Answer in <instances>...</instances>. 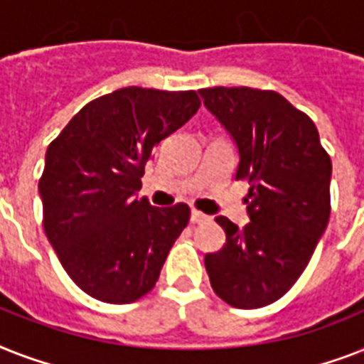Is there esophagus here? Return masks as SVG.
<instances>
[{"label":"esophagus","instance_id":"34e87169","mask_svg":"<svg viewBox=\"0 0 364 364\" xmlns=\"http://www.w3.org/2000/svg\"><path fill=\"white\" fill-rule=\"evenodd\" d=\"M205 221H210V217L204 215L202 211L193 210V213H191V223H194V225H200V223H205Z\"/></svg>","mask_w":364,"mask_h":364}]
</instances>
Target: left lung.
Masks as SVG:
<instances>
[{"instance_id":"1","label":"left lung","mask_w":364,"mask_h":364,"mask_svg":"<svg viewBox=\"0 0 364 364\" xmlns=\"http://www.w3.org/2000/svg\"><path fill=\"white\" fill-rule=\"evenodd\" d=\"M211 115L236 141V179L249 183V223L215 217L227 234L205 255L219 299L242 310L282 299L310 262L331 215V156L310 117L282 94L249 87L202 88Z\"/></svg>"}]
</instances>
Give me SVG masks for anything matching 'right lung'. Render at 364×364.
<instances>
[{"mask_svg": "<svg viewBox=\"0 0 364 364\" xmlns=\"http://www.w3.org/2000/svg\"><path fill=\"white\" fill-rule=\"evenodd\" d=\"M194 90L126 87L88 102L45 154L43 227L68 276L92 299L130 304L154 287L187 227V204L136 198L164 137L198 111Z\"/></svg>", "mask_w": 364, "mask_h": 364, "instance_id": "obj_1", "label": "right lung"}]
</instances>
